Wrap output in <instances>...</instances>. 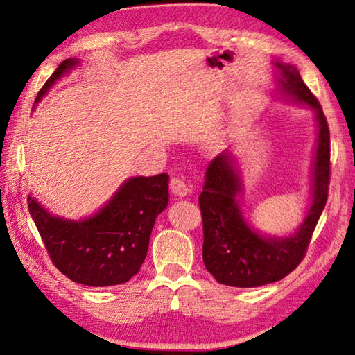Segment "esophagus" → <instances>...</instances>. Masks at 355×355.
<instances>
[{
  "label": "esophagus",
  "instance_id": "34e87169",
  "mask_svg": "<svg viewBox=\"0 0 355 355\" xmlns=\"http://www.w3.org/2000/svg\"><path fill=\"white\" fill-rule=\"evenodd\" d=\"M191 189L189 186L186 184V182L183 178H178V177H173L171 180V192L173 196H178V197H184L188 194Z\"/></svg>",
  "mask_w": 355,
  "mask_h": 355
}]
</instances>
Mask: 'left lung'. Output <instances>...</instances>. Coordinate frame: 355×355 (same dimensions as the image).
Instances as JSON below:
<instances>
[{
  "label": "left lung",
  "mask_w": 355,
  "mask_h": 355,
  "mask_svg": "<svg viewBox=\"0 0 355 355\" xmlns=\"http://www.w3.org/2000/svg\"><path fill=\"white\" fill-rule=\"evenodd\" d=\"M282 71L284 91L299 103L315 110L318 146L313 164V199L307 216L294 235L266 238L252 230L238 207L241 191L238 173L228 152L208 164L205 183L199 196L203 222V263L207 271L222 285L254 288L282 280L293 272L307 254L311 235L326 207L330 182V133L320 101L305 86L293 65L275 64Z\"/></svg>",
  "instance_id": "left-lung-1"
}]
</instances>
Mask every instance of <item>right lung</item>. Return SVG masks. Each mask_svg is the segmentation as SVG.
I'll list each match as a JSON object with an SVG mask.
<instances>
[{
	"label": "right lung",
	"instance_id": "obj_1",
	"mask_svg": "<svg viewBox=\"0 0 355 355\" xmlns=\"http://www.w3.org/2000/svg\"><path fill=\"white\" fill-rule=\"evenodd\" d=\"M76 64V59L59 64L35 103ZM167 182V173L130 178L97 214L78 222L51 216L31 196L28 208L53 264L65 277L87 286H114L139 272L156 216L169 203Z\"/></svg>",
	"mask_w": 355,
	"mask_h": 355
}]
</instances>
